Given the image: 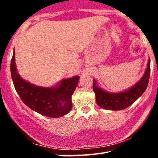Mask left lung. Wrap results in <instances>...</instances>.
Segmentation results:
<instances>
[{"instance_id": "left-lung-1", "label": "left lung", "mask_w": 158, "mask_h": 158, "mask_svg": "<svg viewBox=\"0 0 158 158\" xmlns=\"http://www.w3.org/2000/svg\"><path fill=\"white\" fill-rule=\"evenodd\" d=\"M150 77V59L144 74L136 84L129 89L120 93H109L98 87L97 81L94 79L93 90L96 95V101L99 107L106 110H123L131 106L142 96L147 88Z\"/></svg>"}]
</instances>
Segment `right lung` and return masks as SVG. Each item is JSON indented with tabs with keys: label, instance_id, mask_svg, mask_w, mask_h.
Listing matches in <instances>:
<instances>
[{
	"label": "right lung",
	"instance_id": "1",
	"mask_svg": "<svg viewBox=\"0 0 158 158\" xmlns=\"http://www.w3.org/2000/svg\"><path fill=\"white\" fill-rule=\"evenodd\" d=\"M11 76L15 90L23 102L40 114L57 117L66 115L72 108L71 97L79 82L76 76L61 81L58 86L39 87L25 81L18 73L15 61V50L11 60Z\"/></svg>",
	"mask_w": 158,
	"mask_h": 158
}]
</instances>
